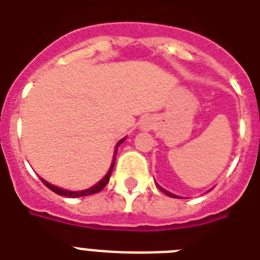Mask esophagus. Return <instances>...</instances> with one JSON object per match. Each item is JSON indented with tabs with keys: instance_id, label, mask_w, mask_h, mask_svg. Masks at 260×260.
I'll return each instance as SVG.
<instances>
[{
	"instance_id": "1",
	"label": "esophagus",
	"mask_w": 260,
	"mask_h": 260,
	"mask_svg": "<svg viewBox=\"0 0 260 260\" xmlns=\"http://www.w3.org/2000/svg\"><path fill=\"white\" fill-rule=\"evenodd\" d=\"M150 127H151V123H150L149 121H143L142 122V128H145V130H149Z\"/></svg>"
}]
</instances>
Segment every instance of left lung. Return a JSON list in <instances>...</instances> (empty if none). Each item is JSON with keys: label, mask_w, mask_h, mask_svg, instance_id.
<instances>
[{"label": "left lung", "mask_w": 260, "mask_h": 260, "mask_svg": "<svg viewBox=\"0 0 260 260\" xmlns=\"http://www.w3.org/2000/svg\"><path fill=\"white\" fill-rule=\"evenodd\" d=\"M158 188H159L160 191H164V192H165V194H166V195H169V197H171V198H178L177 195H174V194H171V192L166 191V190H165V188H162V187H160V186H158Z\"/></svg>", "instance_id": "1"}]
</instances>
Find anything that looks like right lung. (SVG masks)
Segmentation results:
<instances>
[{
  "mask_svg": "<svg viewBox=\"0 0 260 260\" xmlns=\"http://www.w3.org/2000/svg\"><path fill=\"white\" fill-rule=\"evenodd\" d=\"M125 139H121L119 142H118L117 147H115V153H117L118 150V146L121 145L122 142H123ZM115 158V155H114ZM114 164H115V159H113V164H111V167L110 170L107 171V174L105 175V178L102 179V181H100L98 183L95 184V186H93V187L87 188V190H83V191H68V190H63V188H59L57 187V186H53V184H50L49 182L44 181V179H41V181L44 182V184L46 186V187H49L53 192H55V194L58 195H62V197H68V198H78V197H86V195H93V194H96V192H100L102 188L105 187L107 184V182H109V179H110V175H111V171H113V169H114Z\"/></svg>",
  "mask_w": 260,
  "mask_h": 260,
  "instance_id": "right-lung-1",
  "label": "right lung"
}]
</instances>
